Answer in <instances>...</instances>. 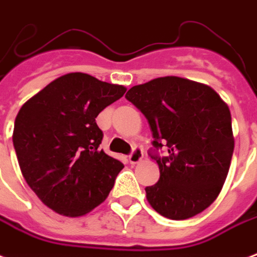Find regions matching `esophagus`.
I'll return each instance as SVG.
<instances>
[{
  "instance_id": "esophagus-1",
  "label": "esophagus",
  "mask_w": 257,
  "mask_h": 257,
  "mask_svg": "<svg viewBox=\"0 0 257 257\" xmlns=\"http://www.w3.org/2000/svg\"><path fill=\"white\" fill-rule=\"evenodd\" d=\"M142 159H143V150L140 147H135L134 151L129 155V162L135 165V163L140 162Z\"/></svg>"
}]
</instances>
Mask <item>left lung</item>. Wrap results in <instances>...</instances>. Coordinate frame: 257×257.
<instances>
[{
	"label": "left lung",
	"instance_id": "1",
	"mask_svg": "<svg viewBox=\"0 0 257 257\" xmlns=\"http://www.w3.org/2000/svg\"><path fill=\"white\" fill-rule=\"evenodd\" d=\"M125 98L147 118L150 157L161 177L146 188L154 210L181 220L210 207L225 184L234 150L227 104L211 87L176 76L135 85ZM167 147L166 156L159 150Z\"/></svg>",
	"mask_w": 257,
	"mask_h": 257
}]
</instances>
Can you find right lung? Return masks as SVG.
<instances>
[{
	"label": "right lung",
	"mask_w": 257,
	"mask_h": 257,
	"mask_svg": "<svg viewBox=\"0 0 257 257\" xmlns=\"http://www.w3.org/2000/svg\"><path fill=\"white\" fill-rule=\"evenodd\" d=\"M125 91L76 72L22 106L13 129L17 161L30 188L51 210L80 216L109 196L123 165L99 150L103 132L95 118Z\"/></svg>",
	"instance_id": "1"
}]
</instances>
